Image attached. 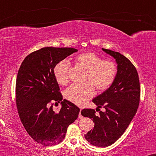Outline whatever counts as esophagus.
<instances>
[{
  "mask_svg": "<svg viewBox=\"0 0 156 156\" xmlns=\"http://www.w3.org/2000/svg\"><path fill=\"white\" fill-rule=\"evenodd\" d=\"M81 111H82V109H80V114H79V118H80V119L83 118V117H82V114H81Z\"/></svg>",
  "mask_w": 156,
  "mask_h": 156,
  "instance_id": "34e87169",
  "label": "esophagus"
}]
</instances>
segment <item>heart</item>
<instances>
[{
    "label": "heart",
    "instance_id": "obj_1",
    "mask_svg": "<svg viewBox=\"0 0 156 156\" xmlns=\"http://www.w3.org/2000/svg\"><path fill=\"white\" fill-rule=\"evenodd\" d=\"M79 66L87 70L83 85H72L64 92V96L76 105H84L98 91L107 89L115 80L117 74L116 65L112 61H104L93 52H85L76 56ZM69 63L66 60L58 62L53 69V74L58 84L66 85L69 82Z\"/></svg>",
    "mask_w": 156,
    "mask_h": 156
}]
</instances>
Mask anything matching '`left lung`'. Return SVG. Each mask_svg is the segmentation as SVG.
<instances>
[{
  "mask_svg": "<svg viewBox=\"0 0 156 156\" xmlns=\"http://www.w3.org/2000/svg\"><path fill=\"white\" fill-rule=\"evenodd\" d=\"M113 57L117 63V74L110 87L93 99L97 108L104 107L105 112L96 115L95 110H82V116L93 119V129L85 138L93 145L106 147L112 144L125 132L136 115L140 98L138 73L131 62L120 52L103 49Z\"/></svg>",
  "mask_w": 156,
  "mask_h": 156,
  "instance_id": "1",
  "label": "left lung"
}]
</instances>
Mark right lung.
<instances>
[{"instance_id":"1","label":"right lung","mask_w":156,"mask_h":156,"mask_svg":"<svg viewBox=\"0 0 156 156\" xmlns=\"http://www.w3.org/2000/svg\"><path fill=\"white\" fill-rule=\"evenodd\" d=\"M78 49L43 47L28 55L22 63L16 82L18 113L27 133L45 146L62 142L67 128L77 118L80 109L63 99L53 74L58 62ZM52 100L61 101L58 113L53 111Z\"/></svg>"}]
</instances>
